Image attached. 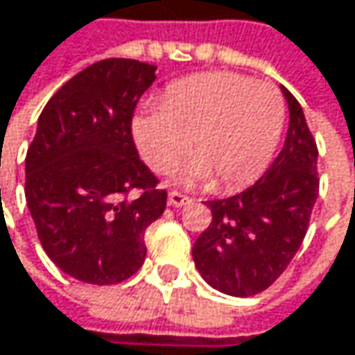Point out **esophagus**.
<instances>
[{"label":"esophagus","instance_id":"esophagus-1","mask_svg":"<svg viewBox=\"0 0 355 355\" xmlns=\"http://www.w3.org/2000/svg\"><path fill=\"white\" fill-rule=\"evenodd\" d=\"M187 203H191V197H187V195H182V193H178V191H173V193L168 195V205H173V207H182V205H187Z\"/></svg>","mask_w":355,"mask_h":355}]
</instances>
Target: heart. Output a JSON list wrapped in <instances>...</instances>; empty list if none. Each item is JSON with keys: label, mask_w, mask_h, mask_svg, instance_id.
Segmentation results:
<instances>
[{"label": "heart", "mask_w": 355, "mask_h": 355, "mask_svg": "<svg viewBox=\"0 0 355 355\" xmlns=\"http://www.w3.org/2000/svg\"><path fill=\"white\" fill-rule=\"evenodd\" d=\"M284 123L276 87L242 75L209 73L168 87L158 112L134 119V140L146 164L166 175L191 148L187 178L234 189L266 166Z\"/></svg>", "instance_id": "b5f03b06"}]
</instances>
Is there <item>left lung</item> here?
I'll list each match as a JSON object with an SVG mask.
<instances>
[{"mask_svg":"<svg viewBox=\"0 0 355 355\" xmlns=\"http://www.w3.org/2000/svg\"><path fill=\"white\" fill-rule=\"evenodd\" d=\"M282 95L291 113L282 150L252 187L205 203L213 217L193 245L201 276L232 297L258 295L286 270L319 195L315 138L293 93Z\"/></svg>","mask_w":355,"mask_h":355,"instance_id":"obj_1","label":"left lung"}]
</instances>
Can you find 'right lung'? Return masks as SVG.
Segmentation results:
<instances>
[{
  "label": "right lung",
  "instance_id": "add662e5",
  "mask_svg": "<svg viewBox=\"0 0 355 355\" xmlns=\"http://www.w3.org/2000/svg\"><path fill=\"white\" fill-rule=\"evenodd\" d=\"M156 67L99 60L64 83L38 117L26 154V203L49 258L89 284H117L146 260V227L166 191L140 160L134 110Z\"/></svg>",
  "mask_w": 355,
  "mask_h": 355
}]
</instances>
